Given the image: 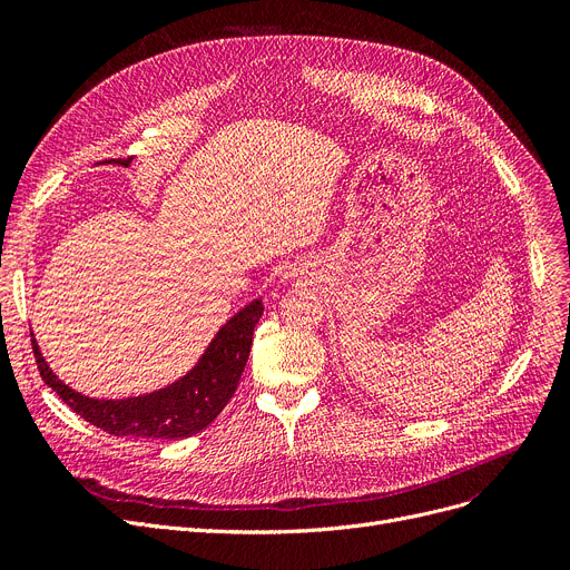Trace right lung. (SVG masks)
Listing matches in <instances>:
<instances>
[{"label":"right lung","instance_id":"add662e5","mask_svg":"<svg viewBox=\"0 0 570 570\" xmlns=\"http://www.w3.org/2000/svg\"><path fill=\"white\" fill-rule=\"evenodd\" d=\"M119 164L129 166V161ZM261 316L263 301L256 297L219 327L185 376L159 391L122 400H99L73 391L50 370L35 337L32 346L41 379L87 423L112 436L175 441L205 430L224 411L249 361L254 327Z\"/></svg>","mask_w":570,"mask_h":570}]
</instances>
